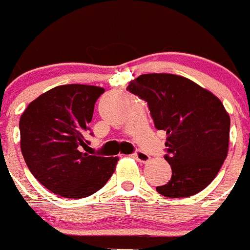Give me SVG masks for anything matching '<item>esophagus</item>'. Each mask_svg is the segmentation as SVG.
Returning <instances> with one entry per match:
<instances>
[{"mask_svg": "<svg viewBox=\"0 0 250 250\" xmlns=\"http://www.w3.org/2000/svg\"><path fill=\"white\" fill-rule=\"evenodd\" d=\"M134 158H135L139 163H143V164H145V163H147V161L150 160V156L147 155V154H145L144 151H140V150L134 152Z\"/></svg>", "mask_w": 250, "mask_h": 250, "instance_id": "obj_1", "label": "esophagus"}]
</instances>
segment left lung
Segmentation results:
<instances>
[{
	"label": "left lung",
	"mask_w": 250,
	"mask_h": 250,
	"mask_svg": "<svg viewBox=\"0 0 250 250\" xmlns=\"http://www.w3.org/2000/svg\"><path fill=\"white\" fill-rule=\"evenodd\" d=\"M147 103L158 130L167 131L165 160L171 178L156 191L167 198L199 193L228 155L230 118L222 101L187 77L145 74L127 86Z\"/></svg>",
	"instance_id": "obj_1"
}]
</instances>
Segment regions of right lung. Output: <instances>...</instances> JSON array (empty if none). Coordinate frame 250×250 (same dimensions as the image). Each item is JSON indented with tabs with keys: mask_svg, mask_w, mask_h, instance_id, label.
<instances>
[{
	"mask_svg": "<svg viewBox=\"0 0 250 250\" xmlns=\"http://www.w3.org/2000/svg\"><path fill=\"white\" fill-rule=\"evenodd\" d=\"M105 90L99 86H56L30 103L20 119L21 151L31 174L54 194L80 199L107 183L119 158L89 155L81 146L95 103Z\"/></svg>",
	"mask_w": 250,
	"mask_h": 250,
	"instance_id": "add662e5",
	"label": "right lung"
}]
</instances>
